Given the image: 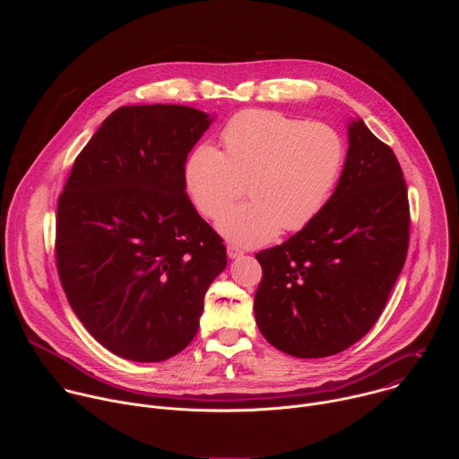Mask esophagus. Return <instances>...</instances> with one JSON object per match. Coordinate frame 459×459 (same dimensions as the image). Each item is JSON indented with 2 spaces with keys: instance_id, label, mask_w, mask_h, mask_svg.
Here are the masks:
<instances>
[{
  "instance_id": "1",
  "label": "esophagus",
  "mask_w": 459,
  "mask_h": 459,
  "mask_svg": "<svg viewBox=\"0 0 459 459\" xmlns=\"http://www.w3.org/2000/svg\"><path fill=\"white\" fill-rule=\"evenodd\" d=\"M227 254H229V257H239V255H243V250L239 248V247H236V245H227Z\"/></svg>"
}]
</instances>
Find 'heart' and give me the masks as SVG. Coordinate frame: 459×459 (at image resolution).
<instances>
[{"label":"heart","mask_w":459,"mask_h":459,"mask_svg":"<svg viewBox=\"0 0 459 459\" xmlns=\"http://www.w3.org/2000/svg\"><path fill=\"white\" fill-rule=\"evenodd\" d=\"M223 151L195 145L183 165L194 207L216 220L243 192L247 204L229 209L220 232L239 245H264L281 229L307 227L331 200L343 174L347 147L340 130L276 110H243L221 130Z\"/></svg>","instance_id":"1"}]
</instances>
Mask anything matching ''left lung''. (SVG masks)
<instances>
[{
  "label": "left lung",
  "instance_id": "8db88e82",
  "mask_svg": "<svg viewBox=\"0 0 459 459\" xmlns=\"http://www.w3.org/2000/svg\"><path fill=\"white\" fill-rule=\"evenodd\" d=\"M411 209L392 149L361 119L331 200L281 245L255 254L264 276L254 316L265 340L296 358L334 356L381 316L407 259Z\"/></svg>",
  "mask_w": 459,
  "mask_h": 459
}]
</instances>
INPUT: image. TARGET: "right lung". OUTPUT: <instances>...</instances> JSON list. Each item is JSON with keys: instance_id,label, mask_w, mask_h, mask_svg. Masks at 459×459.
<instances>
[{"instance_id": "obj_1", "label": "right lung", "mask_w": 459, "mask_h": 459, "mask_svg": "<svg viewBox=\"0 0 459 459\" xmlns=\"http://www.w3.org/2000/svg\"><path fill=\"white\" fill-rule=\"evenodd\" d=\"M211 119L183 105L119 107L78 154L57 198L61 287L91 336L133 361H163L198 333L227 265L183 165Z\"/></svg>"}]
</instances>
